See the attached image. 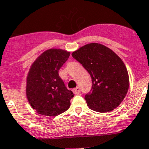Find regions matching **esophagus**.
<instances>
[{"label":"esophagus","instance_id":"1","mask_svg":"<svg viewBox=\"0 0 149 149\" xmlns=\"http://www.w3.org/2000/svg\"><path fill=\"white\" fill-rule=\"evenodd\" d=\"M73 92L74 94H76V95H78V94H79L81 92V89L80 87H79V86H77V87L74 88V89H73Z\"/></svg>","mask_w":149,"mask_h":149}]
</instances>
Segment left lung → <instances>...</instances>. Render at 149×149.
Here are the masks:
<instances>
[{"instance_id": "1", "label": "left lung", "mask_w": 149, "mask_h": 149, "mask_svg": "<svg viewBox=\"0 0 149 149\" xmlns=\"http://www.w3.org/2000/svg\"><path fill=\"white\" fill-rule=\"evenodd\" d=\"M92 78L90 92L85 95L90 109L100 113L111 111L125 99L129 89V76L122 59L111 49L91 43L72 53Z\"/></svg>"}]
</instances>
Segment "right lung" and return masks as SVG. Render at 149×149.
Returning <instances> with one entry per match:
<instances>
[{"instance_id":"add662e5","label":"right lung","mask_w":149,"mask_h":149,"mask_svg":"<svg viewBox=\"0 0 149 149\" xmlns=\"http://www.w3.org/2000/svg\"><path fill=\"white\" fill-rule=\"evenodd\" d=\"M70 52L50 49L32 64L27 76L26 96L32 108L39 114L55 116L67 111L73 93L67 89L59 70Z\"/></svg>"}]
</instances>
